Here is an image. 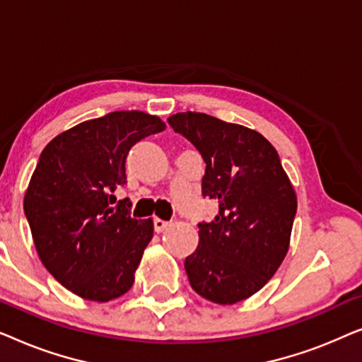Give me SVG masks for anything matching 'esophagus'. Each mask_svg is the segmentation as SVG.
Wrapping results in <instances>:
<instances>
[{"mask_svg":"<svg viewBox=\"0 0 362 362\" xmlns=\"http://www.w3.org/2000/svg\"><path fill=\"white\" fill-rule=\"evenodd\" d=\"M168 226H170V222H168V221L158 219V217H156V219H153V227H155L156 232H163Z\"/></svg>","mask_w":362,"mask_h":362,"instance_id":"esophagus-1","label":"esophagus"}]
</instances>
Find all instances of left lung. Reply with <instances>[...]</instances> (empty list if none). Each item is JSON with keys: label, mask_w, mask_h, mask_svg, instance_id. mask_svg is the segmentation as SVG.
Wrapping results in <instances>:
<instances>
[{"label": "left lung", "mask_w": 362, "mask_h": 362, "mask_svg": "<svg viewBox=\"0 0 362 362\" xmlns=\"http://www.w3.org/2000/svg\"><path fill=\"white\" fill-rule=\"evenodd\" d=\"M206 163L202 196L219 212L199 222V244L185 269L192 290L219 305L249 298L269 281L290 245L296 194L270 141L206 113L168 118Z\"/></svg>", "instance_id": "8db88e82"}]
</instances>
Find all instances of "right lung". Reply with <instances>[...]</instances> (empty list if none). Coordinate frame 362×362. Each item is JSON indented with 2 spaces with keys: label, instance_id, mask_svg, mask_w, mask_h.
Returning a JSON list of instances; mask_svg holds the SVG:
<instances>
[{
  "label": "right lung",
  "instance_id": "add662e5",
  "mask_svg": "<svg viewBox=\"0 0 362 362\" xmlns=\"http://www.w3.org/2000/svg\"><path fill=\"white\" fill-rule=\"evenodd\" d=\"M165 128L145 112H112L78 123L42 150L24 214L42 265L72 293L103 303L132 288L153 221L133 219L130 199L112 206V192L127 182L132 146Z\"/></svg>",
  "mask_w": 362,
  "mask_h": 362
}]
</instances>
